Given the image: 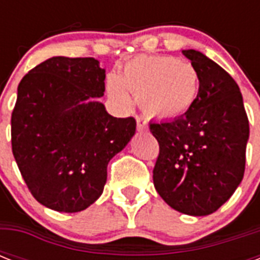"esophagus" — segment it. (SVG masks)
I'll use <instances>...</instances> for the list:
<instances>
[{"label": "esophagus", "instance_id": "34e87169", "mask_svg": "<svg viewBox=\"0 0 260 260\" xmlns=\"http://www.w3.org/2000/svg\"><path fill=\"white\" fill-rule=\"evenodd\" d=\"M136 125H138L139 132H147V131H148L147 121L143 117H139V116H136Z\"/></svg>", "mask_w": 260, "mask_h": 260}]
</instances>
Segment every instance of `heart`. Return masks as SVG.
<instances>
[{
    "label": "heart",
    "instance_id": "1",
    "mask_svg": "<svg viewBox=\"0 0 260 260\" xmlns=\"http://www.w3.org/2000/svg\"><path fill=\"white\" fill-rule=\"evenodd\" d=\"M106 89L110 100L122 109L132 104L131 93L148 116L174 120L194 106L200 77L191 63L171 55H140L125 63L121 75L110 74Z\"/></svg>",
    "mask_w": 260,
    "mask_h": 260
}]
</instances>
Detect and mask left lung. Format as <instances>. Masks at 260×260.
<instances>
[{"label":"left lung","instance_id":"left-lung-1","mask_svg":"<svg viewBox=\"0 0 260 260\" xmlns=\"http://www.w3.org/2000/svg\"><path fill=\"white\" fill-rule=\"evenodd\" d=\"M182 54L198 71V98L185 116L150 122L159 143L152 178L159 196L173 209L208 216L242 182L250 125L235 79L200 51Z\"/></svg>","mask_w":260,"mask_h":260}]
</instances>
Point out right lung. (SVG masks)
Segmentation results:
<instances>
[{
  "label": "right lung",
  "mask_w": 260,
  "mask_h": 260,
  "mask_svg": "<svg viewBox=\"0 0 260 260\" xmlns=\"http://www.w3.org/2000/svg\"><path fill=\"white\" fill-rule=\"evenodd\" d=\"M104 81L97 59L54 56L18 83L12 151L32 196L50 209L75 213L97 201L108 163L136 132L134 117H113L97 100Z\"/></svg>",
  "instance_id": "right-lung-1"
}]
</instances>
